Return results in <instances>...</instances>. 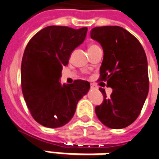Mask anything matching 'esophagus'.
I'll list each match as a JSON object with an SVG mask.
<instances>
[{
	"label": "esophagus",
	"mask_w": 159,
	"mask_h": 159,
	"mask_svg": "<svg viewBox=\"0 0 159 159\" xmlns=\"http://www.w3.org/2000/svg\"><path fill=\"white\" fill-rule=\"evenodd\" d=\"M91 88L93 89V90H95V89H98V87L96 86H95V85L94 83H91Z\"/></svg>",
	"instance_id": "obj_1"
}]
</instances>
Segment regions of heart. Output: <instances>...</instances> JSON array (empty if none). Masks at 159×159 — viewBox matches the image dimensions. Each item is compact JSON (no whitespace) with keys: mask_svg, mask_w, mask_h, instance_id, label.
<instances>
[{"mask_svg":"<svg viewBox=\"0 0 159 159\" xmlns=\"http://www.w3.org/2000/svg\"><path fill=\"white\" fill-rule=\"evenodd\" d=\"M95 46V45H91V46H89V48H90V47H92V46Z\"/></svg>","mask_w":159,"mask_h":159,"instance_id":"heart-1","label":"heart"}]
</instances>
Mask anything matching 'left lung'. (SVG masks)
Here are the masks:
<instances>
[{
	"mask_svg": "<svg viewBox=\"0 0 159 159\" xmlns=\"http://www.w3.org/2000/svg\"><path fill=\"white\" fill-rule=\"evenodd\" d=\"M91 37L104 50L100 81H107L113 89L108 98L100 88L104 101L95 107V113L109 128H124L140 115L149 93L146 55L140 42L119 26L94 28Z\"/></svg>",
	"mask_w": 159,
	"mask_h": 159,
	"instance_id": "1",
	"label": "left lung"
}]
</instances>
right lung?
<instances>
[{
	"label": "right lung",
	"instance_id": "1",
	"mask_svg": "<svg viewBox=\"0 0 159 159\" xmlns=\"http://www.w3.org/2000/svg\"><path fill=\"white\" fill-rule=\"evenodd\" d=\"M87 28L49 26L29 41L21 64V86L31 114L41 125L57 128L67 124L77 104L91 87L83 80L61 85L62 68L86 38Z\"/></svg>",
	"mask_w": 159,
	"mask_h": 159
}]
</instances>
